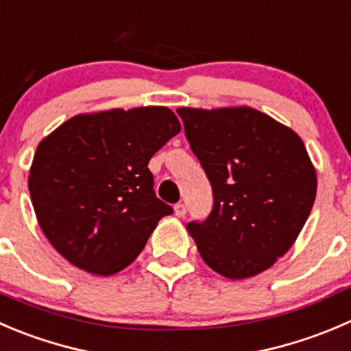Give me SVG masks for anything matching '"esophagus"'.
Instances as JSON below:
<instances>
[{"instance_id": "esophagus-1", "label": "esophagus", "mask_w": 351, "mask_h": 351, "mask_svg": "<svg viewBox=\"0 0 351 351\" xmlns=\"http://www.w3.org/2000/svg\"><path fill=\"white\" fill-rule=\"evenodd\" d=\"M175 214H176V216H178V217L185 216V214H186V206H185V204H183V202L176 204V206H175Z\"/></svg>"}]
</instances>
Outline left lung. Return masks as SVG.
<instances>
[{
  "instance_id": "left-lung-1",
  "label": "left lung",
  "mask_w": 351,
  "mask_h": 351,
  "mask_svg": "<svg viewBox=\"0 0 351 351\" xmlns=\"http://www.w3.org/2000/svg\"><path fill=\"white\" fill-rule=\"evenodd\" d=\"M214 204L186 224L207 266L230 280L269 269L300 234L317 192L302 138L254 108H178Z\"/></svg>"
}]
</instances>
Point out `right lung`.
Instances as JSON below:
<instances>
[{
    "label": "right lung",
    "mask_w": 351,
    "mask_h": 351,
    "mask_svg": "<svg viewBox=\"0 0 351 351\" xmlns=\"http://www.w3.org/2000/svg\"><path fill=\"white\" fill-rule=\"evenodd\" d=\"M182 130L165 106L77 114L37 145L29 192L40 230L70 264L111 276L173 213L154 193L152 156Z\"/></svg>",
    "instance_id": "right-lung-1"
}]
</instances>
